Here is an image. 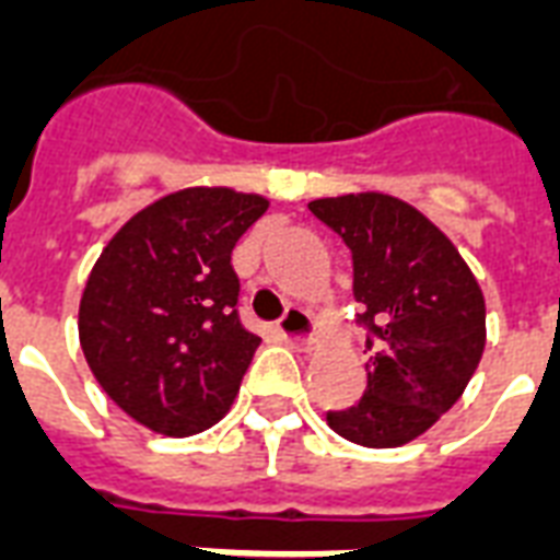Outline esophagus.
Instances as JSON below:
<instances>
[{
  "instance_id": "obj_1",
  "label": "esophagus",
  "mask_w": 560,
  "mask_h": 560,
  "mask_svg": "<svg viewBox=\"0 0 560 560\" xmlns=\"http://www.w3.org/2000/svg\"><path fill=\"white\" fill-rule=\"evenodd\" d=\"M279 331L290 347L299 349V352H308V349L317 343V328H314V319H311L308 311H302V308H290L288 317L281 319Z\"/></svg>"
}]
</instances>
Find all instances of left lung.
Here are the masks:
<instances>
[{
  "instance_id": "8db88e82",
  "label": "left lung",
  "mask_w": 560,
  "mask_h": 560,
  "mask_svg": "<svg viewBox=\"0 0 560 560\" xmlns=\"http://www.w3.org/2000/svg\"><path fill=\"white\" fill-rule=\"evenodd\" d=\"M308 208L352 252V290L373 331L364 396L328 411V425L370 450L405 446L458 402L479 370L485 293L455 243L396 196H326Z\"/></svg>"
}]
</instances>
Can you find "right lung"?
I'll return each mask as SVG.
<instances>
[{
	"instance_id": "right-lung-1",
	"label": "right lung",
	"mask_w": 560,
	"mask_h": 560,
	"mask_svg": "<svg viewBox=\"0 0 560 560\" xmlns=\"http://www.w3.org/2000/svg\"><path fill=\"white\" fill-rule=\"evenodd\" d=\"M270 199L185 187L138 211L93 264L79 340L102 390L166 438H190L234 405L261 337L237 319L232 249Z\"/></svg>"
}]
</instances>
